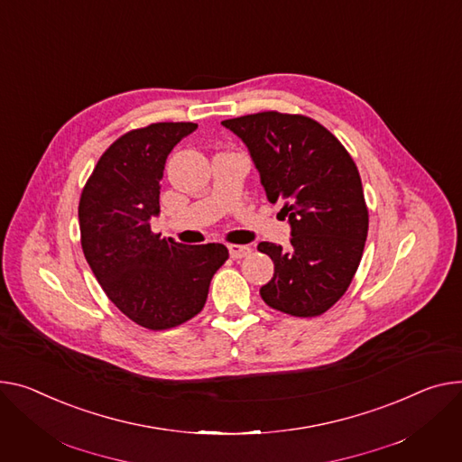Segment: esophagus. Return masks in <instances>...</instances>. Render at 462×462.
I'll use <instances>...</instances> for the list:
<instances>
[{"instance_id": "obj_1", "label": "esophagus", "mask_w": 462, "mask_h": 462, "mask_svg": "<svg viewBox=\"0 0 462 462\" xmlns=\"http://www.w3.org/2000/svg\"><path fill=\"white\" fill-rule=\"evenodd\" d=\"M228 251H230V256H232V258H236V260L245 258V256H249V254L253 253V249L249 247V245H230Z\"/></svg>"}]
</instances>
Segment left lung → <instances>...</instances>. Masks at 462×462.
I'll return each mask as SVG.
<instances>
[{
  "label": "left lung",
  "instance_id": "left-lung-1",
  "mask_svg": "<svg viewBox=\"0 0 462 462\" xmlns=\"http://www.w3.org/2000/svg\"><path fill=\"white\" fill-rule=\"evenodd\" d=\"M249 146L269 202H282L291 247L262 241L274 263L260 295L295 316L325 314L347 291L367 237V206L346 146L306 115L262 111L223 120Z\"/></svg>",
  "mask_w": 462,
  "mask_h": 462
}]
</instances>
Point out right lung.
<instances>
[{
    "mask_svg": "<svg viewBox=\"0 0 462 462\" xmlns=\"http://www.w3.org/2000/svg\"><path fill=\"white\" fill-rule=\"evenodd\" d=\"M195 122H156L120 135L100 156L79 199L81 249L116 309L150 330L195 318L209 282L228 260L221 243L188 245L153 234L160 183L171 150Z\"/></svg>",
    "mask_w": 462,
    "mask_h": 462,
    "instance_id": "1",
    "label": "right lung"
}]
</instances>
